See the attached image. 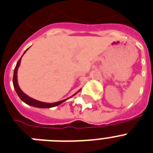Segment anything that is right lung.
I'll use <instances>...</instances> for the list:
<instances>
[{"label":"right lung","mask_w":153,"mask_h":153,"mask_svg":"<svg viewBox=\"0 0 153 153\" xmlns=\"http://www.w3.org/2000/svg\"><path fill=\"white\" fill-rule=\"evenodd\" d=\"M28 49H27L25 50V52L24 53H26V51L28 50ZM23 54V55H24ZM23 55H22V56H23ZM22 57L21 59L18 60V62H17L16 64V66L14 68V76H13V85H14V90L16 91L17 94L18 95V97H20L21 100L25 102V104H27L28 105H30V106H32V107H35V108H53V107H56V106H58L59 104H61L62 103H63L64 101H66L67 99H65V100H60V101H58V102H55V103H46V102H42V101H39V100H35V99L32 98V97H30L29 96H28L27 94H25L23 91L21 90L20 87L18 85V67L20 66V63H21V59H22ZM80 91V90H79ZM78 91V92H79ZM77 93V92H76ZM75 94H74L73 96H74Z\"/></svg>","instance_id":"1"}]
</instances>
